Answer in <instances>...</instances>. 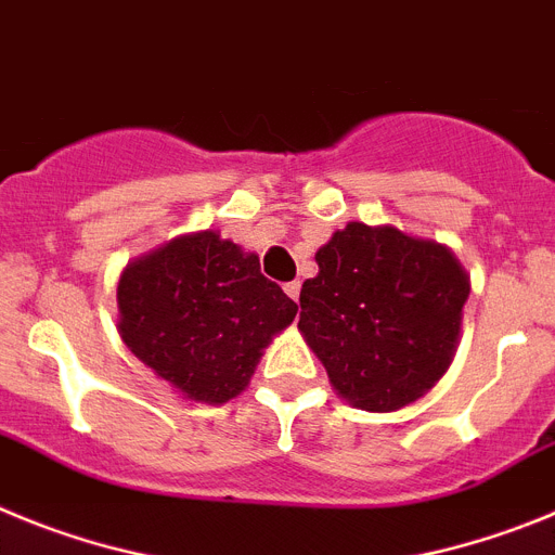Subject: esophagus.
Here are the masks:
<instances>
[{"instance_id":"34e87169","label":"esophagus","mask_w":555,"mask_h":555,"mask_svg":"<svg viewBox=\"0 0 555 555\" xmlns=\"http://www.w3.org/2000/svg\"><path fill=\"white\" fill-rule=\"evenodd\" d=\"M283 292H286L288 297H292V300H297V297H300V281L286 283V286H283Z\"/></svg>"}]
</instances>
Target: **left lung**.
<instances>
[{"label": "left lung", "instance_id": "left-lung-1", "mask_svg": "<svg viewBox=\"0 0 555 555\" xmlns=\"http://www.w3.org/2000/svg\"><path fill=\"white\" fill-rule=\"evenodd\" d=\"M302 283L300 331L333 389L364 411L414 403L444 375L469 297L448 247L350 222L317 253Z\"/></svg>", "mask_w": 555, "mask_h": 555}]
</instances>
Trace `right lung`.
<instances>
[{
  "mask_svg": "<svg viewBox=\"0 0 555 555\" xmlns=\"http://www.w3.org/2000/svg\"><path fill=\"white\" fill-rule=\"evenodd\" d=\"M119 331L132 356L199 403H228L297 302L258 255L214 230L180 235L121 272Z\"/></svg>",
  "mask_w": 555,
  "mask_h": 555,
  "instance_id": "obj_1",
  "label": "right lung"
}]
</instances>
